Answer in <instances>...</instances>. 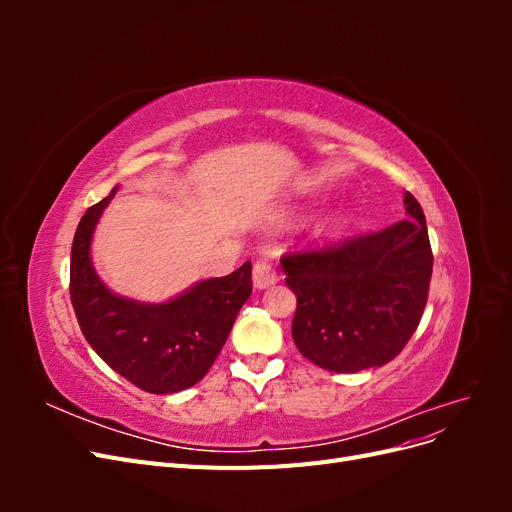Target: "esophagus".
Wrapping results in <instances>:
<instances>
[{
	"label": "esophagus",
	"instance_id": "obj_1",
	"mask_svg": "<svg viewBox=\"0 0 512 512\" xmlns=\"http://www.w3.org/2000/svg\"><path fill=\"white\" fill-rule=\"evenodd\" d=\"M277 282V271L271 256H260L254 262V286L256 288H269Z\"/></svg>",
	"mask_w": 512,
	"mask_h": 512
}]
</instances>
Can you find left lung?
Here are the masks:
<instances>
[{
  "instance_id": "left-lung-1",
  "label": "left lung",
  "mask_w": 512,
  "mask_h": 512,
  "mask_svg": "<svg viewBox=\"0 0 512 512\" xmlns=\"http://www.w3.org/2000/svg\"><path fill=\"white\" fill-rule=\"evenodd\" d=\"M404 205L410 218L389 228L282 256L297 294L292 339L318 367L335 374L382 367L421 322L433 254L421 205L410 192Z\"/></svg>"
}]
</instances>
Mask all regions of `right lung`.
I'll use <instances>...</instances> for the list:
<instances>
[{"label":"right lung","mask_w":512,"mask_h":512,"mask_svg":"<svg viewBox=\"0 0 512 512\" xmlns=\"http://www.w3.org/2000/svg\"><path fill=\"white\" fill-rule=\"evenodd\" d=\"M115 190L89 207L74 232L70 299L79 327L100 359L141 391L177 393L203 380L252 294V262L200 282L162 305L115 297L91 269L89 241Z\"/></svg>","instance_id":"right-lung-1"}]
</instances>
